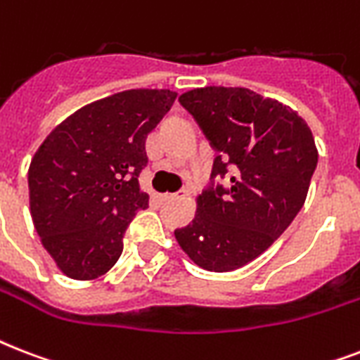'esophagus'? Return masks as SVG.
I'll return each instance as SVG.
<instances>
[{"instance_id": "esophagus-1", "label": "esophagus", "mask_w": 360, "mask_h": 360, "mask_svg": "<svg viewBox=\"0 0 360 360\" xmlns=\"http://www.w3.org/2000/svg\"><path fill=\"white\" fill-rule=\"evenodd\" d=\"M181 196H183V194H179V192H175V194H164L162 200L164 202H174V200H179Z\"/></svg>"}]
</instances>
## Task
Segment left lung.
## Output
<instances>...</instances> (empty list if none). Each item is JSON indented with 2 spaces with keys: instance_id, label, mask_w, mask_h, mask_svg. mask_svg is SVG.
I'll list each match as a JSON object with an SVG mask.
<instances>
[{
  "instance_id": "1",
  "label": "left lung",
  "mask_w": 360,
  "mask_h": 360,
  "mask_svg": "<svg viewBox=\"0 0 360 360\" xmlns=\"http://www.w3.org/2000/svg\"><path fill=\"white\" fill-rule=\"evenodd\" d=\"M211 147V186L175 239L198 267L228 273L267 250L307 200L318 149L312 130L285 104L246 87L209 86L179 97ZM231 177V186L214 185Z\"/></svg>"
}]
</instances>
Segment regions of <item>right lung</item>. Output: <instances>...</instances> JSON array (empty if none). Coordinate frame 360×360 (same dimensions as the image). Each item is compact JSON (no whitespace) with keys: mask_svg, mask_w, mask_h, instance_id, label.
Here are the masks:
<instances>
[{"mask_svg":"<svg viewBox=\"0 0 360 360\" xmlns=\"http://www.w3.org/2000/svg\"><path fill=\"white\" fill-rule=\"evenodd\" d=\"M177 93L129 89L87 104L46 136L27 172L30 209L42 246L69 278L108 273L123 252L140 191L146 140Z\"/></svg>","mask_w":360,"mask_h":360,"instance_id":"right-lung-1","label":"right lung"}]
</instances>
